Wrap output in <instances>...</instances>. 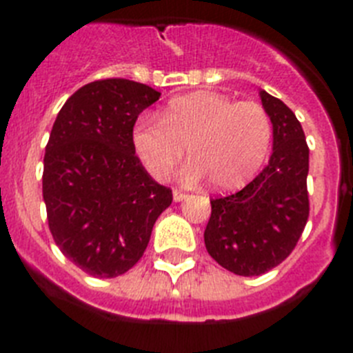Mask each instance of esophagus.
<instances>
[{"instance_id": "1", "label": "esophagus", "mask_w": 353, "mask_h": 353, "mask_svg": "<svg viewBox=\"0 0 353 353\" xmlns=\"http://www.w3.org/2000/svg\"><path fill=\"white\" fill-rule=\"evenodd\" d=\"M187 198V194L183 191H180V189H173V199L179 203V201H183V199Z\"/></svg>"}]
</instances>
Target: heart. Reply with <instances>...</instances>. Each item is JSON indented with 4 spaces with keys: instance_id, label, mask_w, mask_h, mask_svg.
I'll return each instance as SVG.
<instances>
[{
    "instance_id": "heart-1",
    "label": "heart",
    "mask_w": 353,
    "mask_h": 353,
    "mask_svg": "<svg viewBox=\"0 0 353 353\" xmlns=\"http://www.w3.org/2000/svg\"><path fill=\"white\" fill-rule=\"evenodd\" d=\"M272 143V121L256 102H236L223 93L196 92L173 99L159 118H145L132 130V146L155 180L170 176L187 148L191 161L180 180L207 176L230 191L248 183L263 166Z\"/></svg>"
}]
</instances>
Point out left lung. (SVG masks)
Returning a JSON list of instances; mask_svg holds the SVG:
<instances>
[{"label":"left lung","mask_w":353,"mask_h":353,"mask_svg":"<svg viewBox=\"0 0 353 353\" xmlns=\"http://www.w3.org/2000/svg\"><path fill=\"white\" fill-rule=\"evenodd\" d=\"M272 121L269 164L242 191L210 199L205 245L236 276H261L290 256L310 215V148L301 121L283 101L261 90Z\"/></svg>","instance_id":"8db88e82"}]
</instances>
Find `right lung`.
Here are the masks:
<instances>
[{
    "mask_svg": "<svg viewBox=\"0 0 353 353\" xmlns=\"http://www.w3.org/2000/svg\"><path fill=\"white\" fill-rule=\"evenodd\" d=\"M161 93L129 79L84 84L60 109L43 155L42 192L56 245L93 277L138 263L173 201L143 168L134 123Z\"/></svg>",
    "mask_w": 353,
    "mask_h": 353,
    "instance_id": "obj_1",
    "label": "right lung"
}]
</instances>
